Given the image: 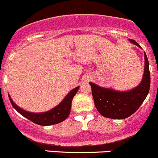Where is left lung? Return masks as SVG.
Returning <instances> with one entry per match:
<instances>
[{"label":"left lung","mask_w":158,"mask_h":158,"mask_svg":"<svg viewBox=\"0 0 158 158\" xmlns=\"http://www.w3.org/2000/svg\"><path fill=\"white\" fill-rule=\"evenodd\" d=\"M131 43L139 48L141 46L135 40H129ZM92 89L94 104L99 113L106 118L123 119L128 118L142 104L148 94L151 77L149 62L144 52V70L143 78L139 86L129 91H117L103 88L94 83H89Z\"/></svg>","instance_id":"left-lung-1"}]
</instances>
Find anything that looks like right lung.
I'll return each mask as SVG.
<instances>
[{"label":"right lung","instance_id":"add662e5","mask_svg":"<svg viewBox=\"0 0 158 158\" xmlns=\"http://www.w3.org/2000/svg\"><path fill=\"white\" fill-rule=\"evenodd\" d=\"M78 89L79 87H77L76 88L70 91L67 94V96L64 97V100L57 106L52 109L49 111L45 112V113H34L27 112L16 105L10 96L9 99L14 108L19 113H20L24 117L32 121V123L40 125V126H51V125L61 123L67 118V117L70 114V112H71V102H72L74 95L77 94Z\"/></svg>","mask_w":158,"mask_h":158}]
</instances>
